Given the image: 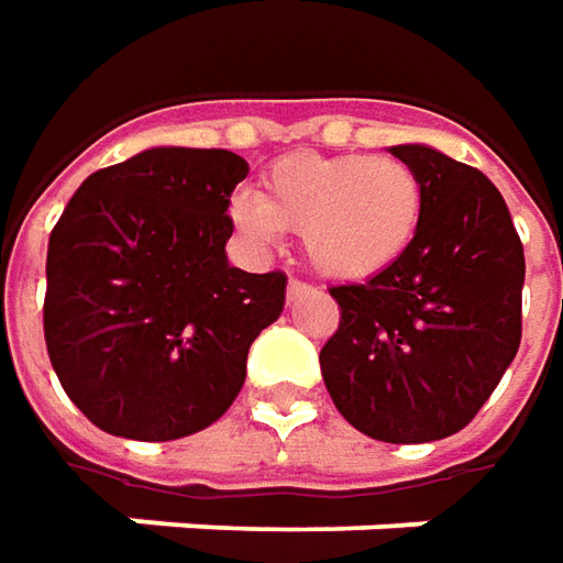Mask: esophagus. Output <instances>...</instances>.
<instances>
[{
  "mask_svg": "<svg viewBox=\"0 0 563 563\" xmlns=\"http://www.w3.org/2000/svg\"><path fill=\"white\" fill-rule=\"evenodd\" d=\"M308 292H311V286L301 280H289V286H286V299H289V305H292V301H299L301 296H308Z\"/></svg>",
  "mask_w": 563,
  "mask_h": 563,
  "instance_id": "obj_1",
  "label": "esophagus"
}]
</instances>
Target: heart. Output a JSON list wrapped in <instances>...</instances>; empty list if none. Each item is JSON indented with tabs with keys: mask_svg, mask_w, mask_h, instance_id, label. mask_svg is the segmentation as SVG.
<instances>
[{
	"mask_svg": "<svg viewBox=\"0 0 563 563\" xmlns=\"http://www.w3.org/2000/svg\"><path fill=\"white\" fill-rule=\"evenodd\" d=\"M227 214L249 249L264 255L296 230L318 274L355 283L386 271L415 243L423 184L398 158L299 152L267 170L262 196L233 192Z\"/></svg>",
	"mask_w": 563,
	"mask_h": 563,
	"instance_id": "obj_1",
	"label": "heart"
}]
</instances>
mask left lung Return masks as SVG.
I'll list each match as a JSON object with an SVG mask.
<instances>
[{
  "instance_id": "left-lung-1",
  "label": "left lung",
  "mask_w": 563,
  "mask_h": 563,
  "mask_svg": "<svg viewBox=\"0 0 563 563\" xmlns=\"http://www.w3.org/2000/svg\"><path fill=\"white\" fill-rule=\"evenodd\" d=\"M389 152L423 184L420 230L386 271L330 289L342 318L320 374L355 430L415 445L464 430L511 367L527 264L489 177L423 143Z\"/></svg>"
}]
</instances>
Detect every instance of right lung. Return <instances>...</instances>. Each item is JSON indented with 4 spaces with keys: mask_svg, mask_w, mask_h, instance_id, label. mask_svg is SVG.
<instances>
[{
    "mask_svg": "<svg viewBox=\"0 0 563 563\" xmlns=\"http://www.w3.org/2000/svg\"><path fill=\"white\" fill-rule=\"evenodd\" d=\"M249 165L227 148L152 146L89 174L46 255L43 330L68 398L111 437L211 427L280 318L283 274L227 262V205Z\"/></svg>",
    "mask_w": 563,
    "mask_h": 563,
    "instance_id": "right-lung-1",
    "label": "right lung"
}]
</instances>
